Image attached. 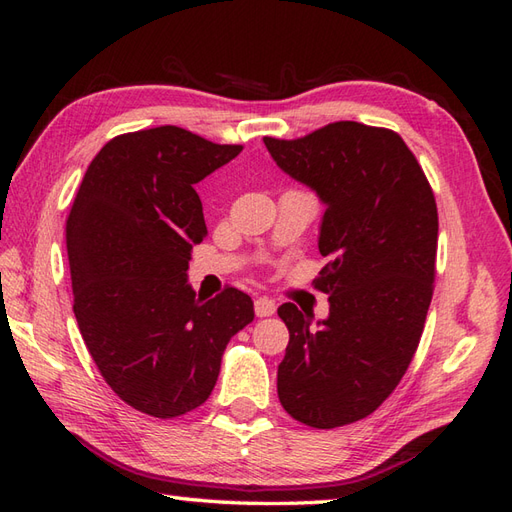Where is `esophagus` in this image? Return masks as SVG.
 Listing matches in <instances>:
<instances>
[{
    "mask_svg": "<svg viewBox=\"0 0 512 512\" xmlns=\"http://www.w3.org/2000/svg\"><path fill=\"white\" fill-rule=\"evenodd\" d=\"M275 310H277V306H275L273 299H268V297H257L255 299V314H257V317H270V314H275Z\"/></svg>",
    "mask_w": 512,
    "mask_h": 512,
    "instance_id": "obj_1",
    "label": "esophagus"
}]
</instances>
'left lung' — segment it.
I'll list each match as a JSON object with an SVG mask.
<instances>
[{
  "instance_id": "obj_1",
  "label": "left lung",
  "mask_w": 512,
  "mask_h": 512,
  "mask_svg": "<svg viewBox=\"0 0 512 512\" xmlns=\"http://www.w3.org/2000/svg\"><path fill=\"white\" fill-rule=\"evenodd\" d=\"M264 145L325 204L319 250L330 257L314 279L328 319L314 328L295 303L277 310L290 332L279 402L308 427H343L383 405L418 350L436 277V198L391 129L339 121Z\"/></svg>"
}]
</instances>
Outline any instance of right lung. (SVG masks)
<instances>
[{
	"mask_svg": "<svg viewBox=\"0 0 512 512\" xmlns=\"http://www.w3.org/2000/svg\"><path fill=\"white\" fill-rule=\"evenodd\" d=\"M242 145H215L176 125L112 138L85 171L65 224L74 317L114 394L154 418L200 407L253 299L189 286L191 250L206 237L193 184Z\"/></svg>",
	"mask_w": 512,
	"mask_h": 512,
	"instance_id": "right-lung-1",
	"label": "right lung"
}]
</instances>
